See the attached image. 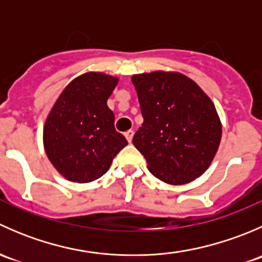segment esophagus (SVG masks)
<instances>
[{
  "label": "esophagus",
  "instance_id": "esophagus-1",
  "mask_svg": "<svg viewBox=\"0 0 262 262\" xmlns=\"http://www.w3.org/2000/svg\"><path fill=\"white\" fill-rule=\"evenodd\" d=\"M124 136H125L126 141L129 142V143H132V139H133V136H134V132L133 130H126L125 133H124Z\"/></svg>",
  "mask_w": 262,
  "mask_h": 262
}]
</instances>
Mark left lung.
<instances>
[{
    "label": "left lung",
    "mask_w": 262,
    "mask_h": 262,
    "mask_svg": "<svg viewBox=\"0 0 262 262\" xmlns=\"http://www.w3.org/2000/svg\"><path fill=\"white\" fill-rule=\"evenodd\" d=\"M132 82L143 116L133 144L150 173L170 185L202 176L222 138L221 120L209 96L179 72L141 73Z\"/></svg>",
    "instance_id": "1"
}]
</instances>
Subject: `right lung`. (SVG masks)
Masks as SVG:
<instances>
[{
  "label": "right lung",
  "mask_w": 262,
  "mask_h": 262,
  "mask_svg": "<svg viewBox=\"0 0 262 262\" xmlns=\"http://www.w3.org/2000/svg\"><path fill=\"white\" fill-rule=\"evenodd\" d=\"M119 78L87 72L67 84L44 124V149L55 170L83 184L101 178L128 144L115 130L107 99Z\"/></svg>",
  "instance_id": "right-lung-1"
}]
</instances>
